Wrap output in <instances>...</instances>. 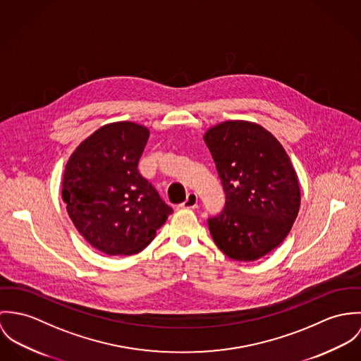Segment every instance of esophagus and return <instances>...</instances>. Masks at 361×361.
Returning a JSON list of instances; mask_svg holds the SVG:
<instances>
[{
	"label": "esophagus",
	"instance_id": "obj_1",
	"mask_svg": "<svg viewBox=\"0 0 361 361\" xmlns=\"http://www.w3.org/2000/svg\"><path fill=\"white\" fill-rule=\"evenodd\" d=\"M197 206H198V197H197V194H194V192H190V194L187 195L185 202H183V203L180 204V207H184V209H194V207H197Z\"/></svg>",
	"mask_w": 361,
	"mask_h": 361
}]
</instances>
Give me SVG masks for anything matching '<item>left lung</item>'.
<instances>
[{"instance_id":"1","label":"left lung","mask_w":361,"mask_h":361,"mask_svg":"<svg viewBox=\"0 0 361 361\" xmlns=\"http://www.w3.org/2000/svg\"><path fill=\"white\" fill-rule=\"evenodd\" d=\"M226 194L223 212L207 220L230 259L255 262L289 234L300 207L295 167L280 141L247 121L219 123L203 134Z\"/></svg>"}]
</instances>
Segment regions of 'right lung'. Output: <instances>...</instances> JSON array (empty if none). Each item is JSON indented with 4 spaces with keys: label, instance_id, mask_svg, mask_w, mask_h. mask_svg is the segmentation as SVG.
I'll list each match as a JSON object with an SVG mask.
<instances>
[{
    "label": "right lung",
    "instance_id": "add662e5",
    "mask_svg": "<svg viewBox=\"0 0 361 361\" xmlns=\"http://www.w3.org/2000/svg\"><path fill=\"white\" fill-rule=\"evenodd\" d=\"M148 137V127L134 121L105 124L65 166L68 214L82 238L109 256L141 252L173 213L137 169Z\"/></svg>",
    "mask_w": 361,
    "mask_h": 361
}]
</instances>
